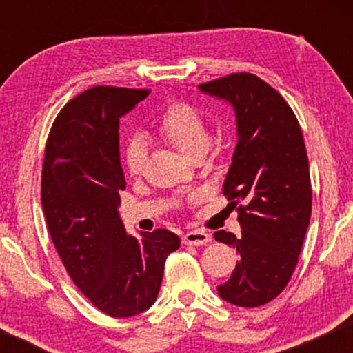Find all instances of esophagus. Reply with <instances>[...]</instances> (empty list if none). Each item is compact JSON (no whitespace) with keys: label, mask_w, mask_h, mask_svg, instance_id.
Here are the masks:
<instances>
[{"label":"esophagus","mask_w":353,"mask_h":353,"mask_svg":"<svg viewBox=\"0 0 353 353\" xmlns=\"http://www.w3.org/2000/svg\"><path fill=\"white\" fill-rule=\"evenodd\" d=\"M208 242H210V236L202 230H189L182 236V244L185 245H205Z\"/></svg>","instance_id":"1"}]
</instances>
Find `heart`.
Masks as SVG:
<instances>
[{
    "instance_id": "1",
    "label": "heart",
    "mask_w": 353,
    "mask_h": 353,
    "mask_svg": "<svg viewBox=\"0 0 353 353\" xmlns=\"http://www.w3.org/2000/svg\"><path fill=\"white\" fill-rule=\"evenodd\" d=\"M156 132L161 139L176 148L190 161L204 156L210 144V131L204 116L185 103L169 104L157 121ZM144 161V144L137 139L131 141L124 151L125 172L129 176L141 174Z\"/></svg>"
}]
</instances>
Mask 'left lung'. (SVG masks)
<instances>
[{
    "label": "left lung",
    "mask_w": 353,
    "mask_h": 353,
    "mask_svg": "<svg viewBox=\"0 0 353 353\" xmlns=\"http://www.w3.org/2000/svg\"><path fill=\"white\" fill-rule=\"evenodd\" d=\"M199 89L232 104L237 121L222 192L234 208L239 204L242 234H214L239 252L236 269L217 292L232 305H264L289 283L309 228L312 188L301 125L285 99L250 72H234Z\"/></svg>",
    "instance_id": "left-lung-1"
}]
</instances>
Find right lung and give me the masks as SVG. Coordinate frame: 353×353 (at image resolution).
<instances>
[{"mask_svg": "<svg viewBox=\"0 0 353 353\" xmlns=\"http://www.w3.org/2000/svg\"><path fill=\"white\" fill-rule=\"evenodd\" d=\"M149 89L94 86L66 104L48 136L41 204L48 230L76 287L111 317L152 305L168 255L181 241L168 229L125 232L117 208L125 179L119 117Z\"/></svg>", "mask_w": 353, "mask_h": 353, "instance_id": "1", "label": "right lung"}]
</instances>
